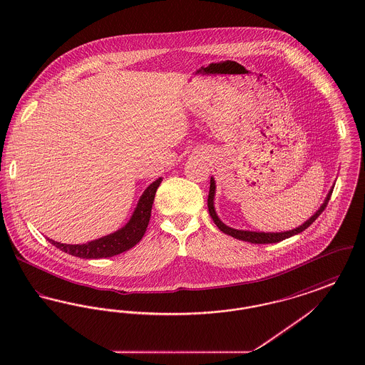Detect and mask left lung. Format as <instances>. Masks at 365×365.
Segmentation results:
<instances>
[{
	"label": "left lung",
	"mask_w": 365,
	"mask_h": 365,
	"mask_svg": "<svg viewBox=\"0 0 365 365\" xmlns=\"http://www.w3.org/2000/svg\"><path fill=\"white\" fill-rule=\"evenodd\" d=\"M215 190H216V185H215V179L210 178V187H209V195H208V209L209 215L210 217L213 219L215 225L219 227L220 231H223L227 235H231L232 238H237V240H241L245 242L250 243H275L280 242L286 238H290L295 234H299L302 232L304 230H307L308 227L312 225L313 222L322 215V212L324 210V208L327 207L329 204V200H330L331 194L334 187H331V190L329 191L323 205L319 208V210H316V213L313 215L312 217L309 220H307L302 226L297 227L294 230H290V231H283V232H257V231H245V230H235V228H231V227L226 226L220 219L219 216L216 215V210H215V205H213V201H215Z\"/></svg>",
	"instance_id": "1"
}]
</instances>
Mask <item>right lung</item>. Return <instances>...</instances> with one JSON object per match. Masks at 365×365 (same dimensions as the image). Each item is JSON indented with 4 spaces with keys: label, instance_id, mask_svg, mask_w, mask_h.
I'll list each match as a JSON object with an SVG mask.
<instances>
[{
    "label": "right lung",
    "instance_id": "obj_1",
    "mask_svg": "<svg viewBox=\"0 0 365 365\" xmlns=\"http://www.w3.org/2000/svg\"><path fill=\"white\" fill-rule=\"evenodd\" d=\"M161 180L163 179L158 178L149 187H146V190L143 191V194L139 198L137 208L134 210L131 219L120 230L83 245H66L56 242L49 238L48 241L57 249L81 259H106L131 249L142 240L146 227L149 225L152 205L155 201L157 187L160 186Z\"/></svg>",
    "mask_w": 365,
    "mask_h": 365
}]
</instances>
